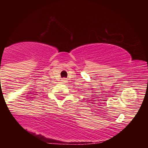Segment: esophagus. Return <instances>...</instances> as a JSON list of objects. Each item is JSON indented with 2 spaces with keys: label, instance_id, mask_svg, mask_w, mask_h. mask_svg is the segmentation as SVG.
Returning <instances> with one entry per match:
<instances>
[{
  "label": "esophagus",
  "instance_id": "34e87169",
  "mask_svg": "<svg viewBox=\"0 0 148 148\" xmlns=\"http://www.w3.org/2000/svg\"><path fill=\"white\" fill-rule=\"evenodd\" d=\"M62 82H63V83H64V84H65V83H66V82H67V81H67V80H66L65 79H62Z\"/></svg>",
  "mask_w": 148,
  "mask_h": 148
}]
</instances>
